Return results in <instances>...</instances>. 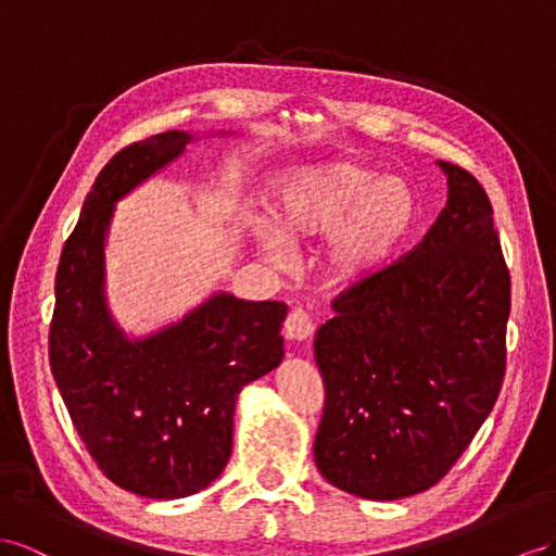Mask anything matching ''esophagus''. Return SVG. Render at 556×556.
<instances>
[{
	"instance_id": "1",
	"label": "esophagus",
	"mask_w": 556,
	"mask_h": 556,
	"mask_svg": "<svg viewBox=\"0 0 556 556\" xmlns=\"http://www.w3.org/2000/svg\"><path fill=\"white\" fill-rule=\"evenodd\" d=\"M312 331H315V321H312V317L307 315L305 309L295 307V309L289 312L287 321H283V333H287V338L307 340L312 336Z\"/></svg>"
}]
</instances>
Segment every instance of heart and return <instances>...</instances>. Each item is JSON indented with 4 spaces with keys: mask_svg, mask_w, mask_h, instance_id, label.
<instances>
[{
    "mask_svg": "<svg viewBox=\"0 0 556 556\" xmlns=\"http://www.w3.org/2000/svg\"><path fill=\"white\" fill-rule=\"evenodd\" d=\"M273 223L255 220L253 235L277 263L291 258L289 241L329 238L324 263L336 277L371 273L414 220V194L402 180L382 178L357 162L336 160L295 168L269 199Z\"/></svg>",
    "mask_w": 556,
    "mask_h": 556,
    "instance_id": "1",
    "label": "heart"
}]
</instances>
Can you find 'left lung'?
I'll list each match as a JSON object with an SVG mask.
<instances>
[{
	"label": "left lung",
	"instance_id": "left-lung-1",
	"mask_svg": "<svg viewBox=\"0 0 556 556\" xmlns=\"http://www.w3.org/2000/svg\"><path fill=\"white\" fill-rule=\"evenodd\" d=\"M418 247L345 289L315 336V463L336 489L400 501L446 477L503 388L509 269L481 182L451 162Z\"/></svg>",
	"mask_w": 556,
	"mask_h": 556
}]
</instances>
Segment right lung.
<instances>
[{
  "label": "right lung",
  "instance_id": "add662e5",
  "mask_svg": "<svg viewBox=\"0 0 556 556\" xmlns=\"http://www.w3.org/2000/svg\"><path fill=\"white\" fill-rule=\"evenodd\" d=\"M192 140L166 131L131 142L98 174L67 237L49 331V362L89 455L119 489L174 501L206 489L232 453L241 388L279 366V301L211 295L188 317L129 340L103 295L112 211Z\"/></svg>",
  "mask_w": 556,
  "mask_h": 556
}]
</instances>
